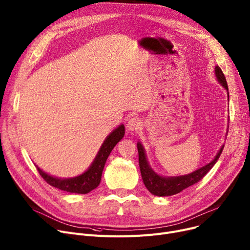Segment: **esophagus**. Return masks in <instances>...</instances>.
<instances>
[{
  "mask_svg": "<svg viewBox=\"0 0 250 250\" xmlns=\"http://www.w3.org/2000/svg\"><path fill=\"white\" fill-rule=\"evenodd\" d=\"M127 128L129 131H137L141 128V120L137 117H133L131 118L127 123Z\"/></svg>",
  "mask_w": 250,
  "mask_h": 250,
  "instance_id": "1",
  "label": "esophagus"
}]
</instances>
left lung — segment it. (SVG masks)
Listing matches in <instances>:
<instances>
[{
    "label": "left lung",
    "instance_id": "8db88e82",
    "mask_svg": "<svg viewBox=\"0 0 250 250\" xmlns=\"http://www.w3.org/2000/svg\"><path fill=\"white\" fill-rule=\"evenodd\" d=\"M215 75L218 80V82L221 83L224 89L227 91L228 99H229V93H228V85L225 79V76L223 71L221 70L218 65L215 67ZM224 146H222L220 150L218 151L215 158L209 163L208 165L200 167L199 169L193 171L192 173L180 175V177H172V178H167L161 177V175L157 174L149 166L147 158L145 155V150L140 142L137 143V149H138V156H139V167L141 171V177L143 180V183L149 192L152 195L159 196V197H166V196H172L175 194H179L183 189L193 186L194 184H197L199 181H201L205 175L208 173V171L214 167V165L217 163L220 155L222 153V150Z\"/></svg>",
    "mask_w": 250,
    "mask_h": 250
}]
</instances>
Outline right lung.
<instances>
[{"instance_id": "right-lung-1", "label": "right lung", "mask_w": 250, "mask_h": 250, "mask_svg": "<svg viewBox=\"0 0 250 250\" xmlns=\"http://www.w3.org/2000/svg\"><path fill=\"white\" fill-rule=\"evenodd\" d=\"M124 134L125 127L123 124L113 130V132H111L109 136L105 139L104 143L102 144L101 148L89 169L85 170L83 173L78 175L76 178H55L50 174H47L46 172H44L36 166L37 170L41 177L44 179V181L56 188H60L62 190H65V192L72 194L90 193L91 190L95 189L100 185L102 172L103 169H104L106 160L110 155L111 151L113 150V148L116 146V144L124 137Z\"/></svg>"}]
</instances>
